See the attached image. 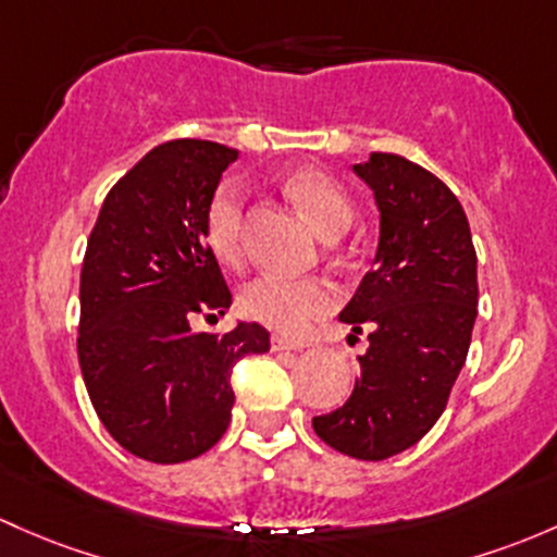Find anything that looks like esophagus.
<instances>
[{"instance_id": "34e87169", "label": "esophagus", "mask_w": 557, "mask_h": 557, "mask_svg": "<svg viewBox=\"0 0 557 557\" xmlns=\"http://www.w3.org/2000/svg\"><path fill=\"white\" fill-rule=\"evenodd\" d=\"M309 347L307 342H298V338H288V336H280V333H274L272 336V349L274 352H283V349H294V352H298V349Z\"/></svg>"}]
</instances>
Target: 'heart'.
<instances>
[{
  "label": "heart",
  "mask_w": 557,
  "mask_h": 557,
  "mask_svg": "<svg viewBox=\"0 0 557 557\" xmlns=\"http://www.w3.org/2000/svg\"><path fill=\"white\" fill-rule=\"evenodd\" d=\"M285 189L296 208L323 237H338L352 224V200L323 171L301 168V171L290 173ZM205 237L224 263H237L243 259V189L234 181H224L210 197L208 213H205ZM333 304H336V290L323 280L263 274V277L250 280L239 290V309L250 320H259V323L285 333L304 331Z\"/></svg>",
  "instance_id": "1"
}]
</instances>
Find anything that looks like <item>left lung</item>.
Instances as JSON below:
<instances>
[{"instance_id": "obj_1", "label": "left lung", "mask_w": 557, "mask_h": 557, "mask_svg": "<svg viewBox=\"0 0 557 557\" xmlns=\"http://www.w3.org/2000/svg\"><path fill=\"white\" fill-rule=\"evenodd\" d=\"M352 171L371 186L379 248L338 320L368 331L352 395L314 417L318 437L362 461L417 446L446 411L478 318V256L461 202L437 175L373 151Z\"/></svg>"}]
</instances>
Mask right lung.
Returning a JSON list of instances; mask_svg holds the SVG:
<instances>
[{"mask_svg": "<svg viewBox=\"0 0 557 557\" xmlns=\"http://www.w3.org/2000/svg\"><path fill=\"white\" fill-rule=\"evenodd\" d=\"M234 160L237 149L213 140L157 146L111 186L87 239L82 379L109 435L154 465L213 448L232 421L234 362L269 352L259 323L191 331L195 314H224L232 304L205 213Z\"/></svg>", "mask_w": 557, "mask_h": 557, "instance_id": "add662e5", "label": "right lung"}]
</instances>
